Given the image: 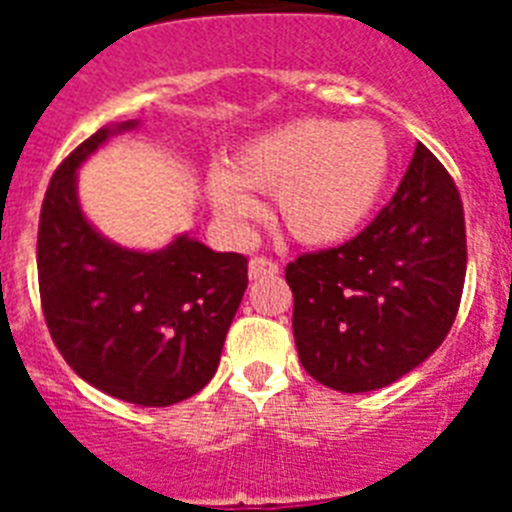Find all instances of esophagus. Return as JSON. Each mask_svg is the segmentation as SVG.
Instances as JSON below:
<instances>
[{
    "instance_id": "1",
    "label": "esophagus",
    "mask_w": 512,
    "mask_h": 512,
    "mask_svg": "<svg viewBox=\"0 0 512 512\" xmlns=\"http://www.w3.org/2000/svg\"><path fill=\"white\" fill-rule=\"evenodd\" d=\"M277 274H279V266L271 259H266V256H253V259L248 261V277L251 279L277 277Z\"/></svg>"
}]
</instances>
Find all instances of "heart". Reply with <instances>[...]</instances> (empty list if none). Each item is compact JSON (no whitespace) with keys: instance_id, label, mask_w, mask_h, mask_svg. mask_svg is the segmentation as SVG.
Wrapping results in <instances>:
<instances>
[{"instance_id":"b5f03b06","label":"heart","mask_w":512,"mask_h":512,"mask_svg":"<svg viewBox=\"0 0 512 512\" xmlns=\"http://www.w3.org/2000/svg\"><path fill=\"white\" fill-rule=\"evenodd\" d=\"M392 174V140L374 120L287 122L207 174V200L223 223L246 230L261 215L250 192H274L279 223L305 246H338L377 212Z\"/></svg>"}]
</instances>
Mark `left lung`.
I'll return each instance as SVG.
<instances>
[{"mask_svg": "<svg viewBox=\"0 0 512 512\" xmlns=\"http://www.w3.org/2000/svg\"><path fill=\"white\" fill-rule=\"evenodd\" d=\"M467 274L459 189L423 143L390 205L354 241L287 266L292 330L312 379L338 392L397 382L449 336Z\"/></svg>", "mask_w": 512, "mask_h": 512, "instance_id": "obj_1", "label": "left lung"}]
</instances>
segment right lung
<instances>
[{
    "label": "right lung",
    "mask_w": 512,
    "mask_h": 512,
    "mask_svg": "<svg viewBox=\"0 0 512 512\" xmlns=\"http://www.w3.org/2000/svg\"><path fill=\"white\" fill-rule=\"evenodd\" d=\"M99 128L56 169L38 228L40 302L66 364L97 390L143 408L197 395L220 364L248 287L241 253L176 235L158 251L122 248L81 212L76 171L112 135Z\"/></svg>",
    "instance_id": "obj_1"
}]
</instances>
